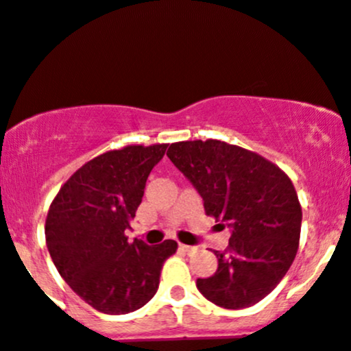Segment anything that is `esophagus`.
Wrapping results in <instances>:
<instances>
[{"instance_id": "obj_1", "label": "esophagus", "mask_w": 351, "mask_h": 351, "mask_svg": "<svg viewBox=\"0 0 351 351\" xmlns=\"http://www.w3.org/2000/svg\"><path fill=\"white\" fill-rule=\"evenodd\" d=\"M180 248H182L184 253H193L195 250H196V246H191V245H180Z\"/></svg>"}]
</instances>
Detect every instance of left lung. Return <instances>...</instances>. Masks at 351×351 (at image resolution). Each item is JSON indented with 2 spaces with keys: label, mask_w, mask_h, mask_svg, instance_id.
<instances>
[{
  "label": "left lung",
  "mask_w": 351,
  "mask_h": 351,
  "mask_svg": "<svg viewBox=\"0 0 351 351\" xmlns=\"http://www.w3.org/2000/svg\"><path fill=\"white\" fill-rule=\"evenodd\" d=\"M168 158L203 198L206 215L230 228L218 269L196 280L199 293L228 310L248 308L282 282L293 263L302 206L293 183L263 156L225 141H182Z\"/></svg>",
  "instance_id": "8db88e82"
}]
</instances>
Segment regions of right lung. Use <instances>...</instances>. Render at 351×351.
<instances>
[{
	"mask_svg": "<svg viewBox=\"0 0 351 351\" xmlns=\"http://www.w3.org/2000/svg\"><path fill=\"white\" fill-rule=\"evenodd\" d=\"M167 146H126L93 158L49 206L45 234L53 263L71 290L101 313L145 306L156 293L165 260L178 248L175 240L149 246L125 237Z\"/></svg>",
	"mask_w": 351,
	"mask_h": 351,
	"instance_id": "obj_1",
	"label": "right lung"
}]
</instances>
